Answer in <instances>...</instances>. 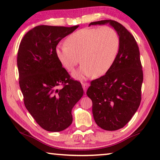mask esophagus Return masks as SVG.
Here are the masks:
<instances>
[{"instance_id": "34e87169", "label": "esophagus", "mask_w": 160, "mask_h": 160, "mask_svg": "<svg viewBox=\"0 0 160 160\" xmlns=\"http://www.w3.org/2000/svg\"><path fill=\"white\" fill-rule=\"evenodd\" d=\"M82 86H83V90H84V91L86 92V89H87L88 87V83H82Z\"/></svg>"}]
</instances>
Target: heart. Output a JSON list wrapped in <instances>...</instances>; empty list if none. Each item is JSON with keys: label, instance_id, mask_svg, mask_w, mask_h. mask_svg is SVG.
<instances>
[{"label": "heart", "instance_id": "obj_1", "mask_svg": "<svg viewBox=\"0 0 160 160\" xmlns=\"http://www.w3.org/2000/svg\"><path fill=\"white\" fill-rule=\"evenodd\" d=\"M65 44L56 47L57 59L68 72H72L80 58L82 64L73 77L83 79L108 72L118 54L120 39L113 28L102 26L78 30L68 37Z\"/></svg>", "mask_w": 160, "mask_h": 160}]
</instances>
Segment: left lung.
Returning <instances> with one entry per match:
<instances>
[{
  "mask_svg": "<svg viewBox=\"0 0 160 160\" xmlns=\"http://www.w3.org/2000/svg\"><path fill=\"white\" fill-rule=\"evenodd\" d=\"M106 24L119 36V52L111 69L91 82L86 94L92 101L96 123L112 131L123 128L139 108L143 73L139 48L124 26L112 20L93 22L88 26Z\"/></svg>",
  "mask_w": 160,
  "mask_h": 160,
  "instance_id": "8db88e82",
  "label": "left lung"
}]
</instances>
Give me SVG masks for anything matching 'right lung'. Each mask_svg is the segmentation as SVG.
Instances as JSON below:
<instances>
[{"label": "right lung", "instance_id": "add662e5", "mask_svg": "<svg viewBox=\"0 0 160 160\" xmlns=\"http://www.w3.org/2000/svg\"><path fill=\"white\" fill-rule=\"evenodd\" d=\"M73 27L38 25L25 34L18 52L19 84L28 112L41 128L59 132L72 124V110L83 94L57 59L55 48ZM63 85L59 90L58 86Z\"/></svg>", "mask_w": 160, "mask_h": 160}]
</instances>
